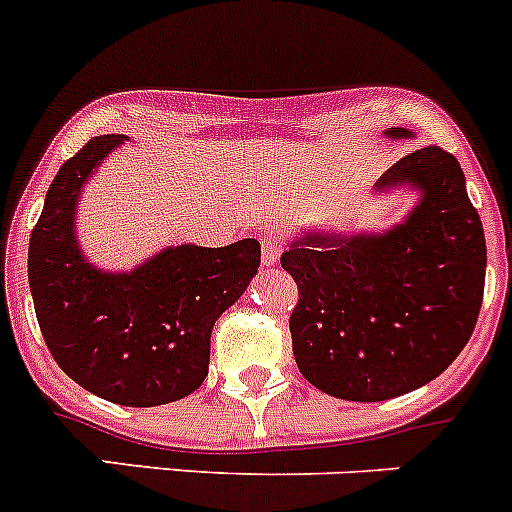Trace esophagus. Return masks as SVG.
<instances>
[{
	"instance_id": "obj_1",
	"label": "esophagus",
	"mask_w": 512,
	"mask_h": 512,
	"mask_svg": "<svg viewBox=\"0 0 512 512\" xmlns=\"http://www.w3.org/2000/svg\"><path fill=\"white\" fill-rule=\"evenodd\" d=\"M281 251H284V241L274 233H264L261 236V264L264 266H274L279 261Z\"/></svg>"
}]
</instances>
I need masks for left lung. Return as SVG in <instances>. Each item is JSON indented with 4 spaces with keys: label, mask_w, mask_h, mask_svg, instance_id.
Listing matches in <instances>:
<instances>
[{
    "label": "left lung",
    "mask_w": 512,
    "mask_h": 512,
    "mask_svg": "<svg viewBox=\"0 0 512 512\" xmlns=\"http://www.w3.org/2000/svg\"><path fill=\"white\" fill-rule=\"evenodd\" d=\"M387 138H415L389 128ZM420 201L384 233L311 228L281 253L299 286L289 319L306 382L349 402H382L440 377L465 349L485 289V233L455 155L399 158L374 191Z\"/></svg>",
    "instance_id": "1"
}]
</instances>
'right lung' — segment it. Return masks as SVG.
Masks as SVG:
<instances>
[{
  "instance_id": "obj_1",
  "label": "right lung",
  "mask_w": 512,
  "mask_h": 512,
  "mask_svg": "<svg viewBox=\"0 0 512 512\" xmlns=\"http://www.w3.org/2000/svg\"><path fill=\"white\" fill-rule=\"evenodd\" d=\"M123 140H87L57 170L29 238V289L47 349L67 377L115 405L158 407L203 384L213 324L259 271L261 243L168 246L128 274L87 264L77 201Z\"/></svg>"
}]
</instances>
